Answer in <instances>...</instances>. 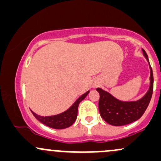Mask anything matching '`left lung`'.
<instances>
[{
  "label": "left lung",
  "mask_w": 161,
  "mask_h": 161,
  "mask_svg": "<svg viewBox=\"0 0 161 161\" xmlns=\"http://www.w3.org/2000/svg\"><path fill=\"white\" fill-rule=\"evenodd\" d=\"M143 52L149 62L147 54L143 49ZM150 85L149 91L143 98L137 101H120L107 91L101 88H97V91L100 94L99 111L101 117L105 121L114 126H123L136 121L142 117L149 105L153 94V75L150 64Z\"/></svg>",
  "instance_id": "1"
}]
</instances>
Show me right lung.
Here are the masks:
<instances>
[{"mask_svg":"<svg viewBox=\"0 0 161 161\" xmlns=\"http://www.w3.org/2000/svg\"><path fill=\"white\" fill-rule=\"evenodd\" d=\"M88 94H89V91L83 94L68 110L64 112V113L60 114L50 116V117H41V116L36 114L32 110L31 112L36 119H37L40 122L45 124L47 127L54 129L67 128V127L71 126L75 122L77 117V110H78L79 103L87 97Z\"/></svg>","mask_w":161,"mask_h":161,"instance_id":"obj_1","label":"right lung"}]
</instances>
